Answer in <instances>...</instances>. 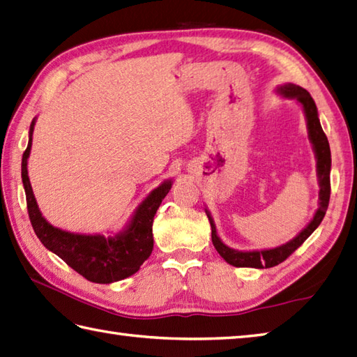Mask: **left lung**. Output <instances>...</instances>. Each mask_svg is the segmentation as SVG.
Instances as JSON below:
<instances>
[{"mask_svg":"<svg viewBox=\"0 0 357 357\" xmlns=\"http://www.w3.org/2000/svg\"><path fill=\"white\" fill-rule=\"evenodd\" d=\"M277 93L283 96L284 99H292L297 100L302 105L305 119H306V128H308V137L312 145L314 156H316V170H317V179H319V207L316 213H314L312 220L306 225L302 232H298L297 236L289 240L288 243L282 244V246L272 248V249H261V250H236L226 246L225 243L216 234V226L212 218L211 212L206 208L207 218L211 221L212 227V243L215 249L218 250V254L225 258V260L232 264L235 268H272L284 261L294 250L302 246L303 241L308 238V236L319 227L320 222H322L324 216L326 213L328 202H330V192H331V184H330V173H331V150L330 144H328V139L322 130V125L319 121V113L316 102L312 100L311 94L308 91L303 89L302 86H297L294 83H284V85L277 88Z\"/></svg>","mask_w":357,"mask_h":357,"instance_id":"obj_1","label":"left lung"}]
</instances>
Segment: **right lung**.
<instances>
[{"label": "right lung", "instance_id": "1", "mask_svg": "<svg viewBox=\"0 0 357 357\" xmlns=\"http://www.w3.org/2000/svg\"><path fill=\"white\" fill-rule=\"evenodd\" d=\"M35 121L37 119H33L31 123L29 142L21 160V179L33 232L47 250L59 255L68 266L89 282L107 284L136 274L141 264L151 255L153 220L160 202L170 192L173 181L165 179L155 190H151L149 197L136 207L128 225L114 235L74 234L54 227L40 212L27 174V158L31 155Z\"/></svg>", "mask_w": 357, "mask_h": 357}]
</instances>
